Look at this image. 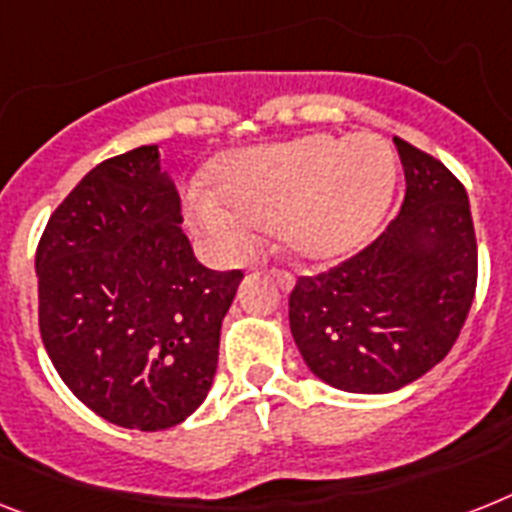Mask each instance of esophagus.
Here are the masks:
<instances>
[{
    "label": "esophagus",
    "instance_id": "esophagus-1",
    "mask_svg": "<svg viewBox=\"0 0 512 512\" xmlns=\"http://www.w3.org/2000/svg\"><path fill=\"white\" fill-rule=\"evenodd\" d=\"M270 278L276 281V286L281 289V292H292V286H294V276L292 273H286V270H270Z\"/></svg>",
    "mask_w": 512,
    "mask_h": 512
}]
</instances>
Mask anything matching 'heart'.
Returning a JSON list of instances; mask_svg holds the SVG:
<instances>
[{"label":"heart","mask_w":512,"mask_h":512,"mask_svg":"<svg viewBox=\"0 0 512 512\" xmlns=\"http://www.w3.org/2000/svg\"><path fill=\"white\" fill-rule=\"evenodd\" d=\"M400 162L384 136H302L223 157L215 193L191 199L197 236L239 255L257 228L305 263H331L368 244L392 207Z\"/></svg>","instance_id":"1"}]
</instances>
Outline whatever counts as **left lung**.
<instances>
[{"label":"left lung","instance_id":"left-lung-1","mask_svg":"<svg viewBox=\"0 0 512 512\" xmlns=\"http://www.w3.org/2000/svg\"><path fill=\"white\" fill-rule=\"evenodd\" d=\"M405 202L384 234L328 273L299 278L289 328L305 365L334 389L389 394L442 363L476 292V234L463 184L394 136Z\"/></svg>","mask_w":512,"mask_h":512}]
</instances>
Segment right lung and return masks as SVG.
<instances>
[{
    "instance_id": "right-lung-1",
    "label": "right lung",
    "mask_w": 512,
    "mask_h": 512,
    "mask_svg": "<svg viewBox=\"0 0 512 512\" xmlns=\"http://www.w3.org/2000/svg\"><path fill=\"white\" fill-rule=\"evenodd\" d=\"M36 276L41 339L83 405L123 429L160 431L205 402L244 273L197 263L160 149H131L81 178L44 228Z\"/></svg>"
}]
</instances>
